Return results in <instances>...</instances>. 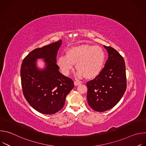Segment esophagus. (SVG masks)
I'll return each instance as SVG.
<instances>
[{"instance_id": "esophagus-1", "label": "esophagus", "mask_w": 146, "mask_h": 146, "mask_svg": "<svg viewBox=\"0 0 146 146\" xmlns=\"http://www.w3.org/2000/svg\"><path fill=\"white\" fill-rule=\"evenodd\" d=\"M74 85L75 86H78V85H80V84H81V81H74Z\"/></svg>"}]
</instances>
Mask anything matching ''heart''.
<instances>
[{
  "label": "heart",
  "mask_w": 146,
  "mask_h": 146,
  "mask_svg": "<svg viewBox=\"0 0 146 146\" xmlns=\"http://www.w3.org/2000/svg\"><path fill=\"white\" fill-rule=\"evenodd\" d=\"M105 59V52L100 47L84 44L69 48L66 55H61L58 58L57 64L62 73L68 75L76 63L77 76L91 79L100 74Z\"/></svg>",
  "instance_id": "b5f03b06"
}]
</instances>
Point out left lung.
I'll return each instance as SVG.
<instances>
[{"label":"left lung","mask_w":146,"mask_h":146,"mask_svg":"<svg viewBox=\"0 0 146 146\" xmlns=\"http://www.w3.org/2000/svg\"><path fill=\"white\" fill-rule=\"evenodd\" d=\"M104 47L109 54L105 67L98 76L87 82L88 105L98 112L115 106L127 89L125 64L123 57L113 47Z\"/></svg>","instance_id":"8db88e82"}]
</instances>
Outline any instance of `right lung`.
Masks as SVG:
<instances>
[{
	"mask_svg": "<svg viewBox=\"0 0 146 146\" xmlns=\"http://www.w3.org/2000/svg\"><path fill=\"white\" fill-rule=\"evenodd\" d=\"M61 40L32 51L23 59L20 74L23 95L37 111L52 114L63 108L67 95L74 85L72 78L59 72L56 54ZM37 58H45L47 66L43 71L35 68Z\"/></svg>",
	"mask_w": 146,
	"mask_h": 146,
	"instance_id": "add662e5",
	"label": "right lung"
}]
</instances>
